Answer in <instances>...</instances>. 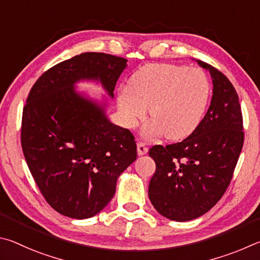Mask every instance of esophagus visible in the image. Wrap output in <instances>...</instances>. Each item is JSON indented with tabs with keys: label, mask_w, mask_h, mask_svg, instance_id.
<instances>
[{
	"label": "esophagus",
	"mask_w": 260,
	"mask_h": 260,
	"mask_svg": "<svg viewBox=\"0 0 260 260\" xmlns=\"http://www.w3.org/2000/svg\"><path fill=\"white\" fill-rule=\"evenodd\" d=\"M137 151L139 155H145L148 152V147L146 146V144L143 143V142H139L137 144Z\"/></svg>",
	"instance_id": "1"
}]
</instances>
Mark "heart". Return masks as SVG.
Instances as JSON below:
<instances>
[{
  "mask_svg": "<svg viewBox=\"0 0 260 260\" xmlns=\"http://www.w3.org/2000/svg\"><path fill=\"white\" fill-rule=\"evenodd\" d=\"M210 98V82L200 68L175 63H148L117 91V107L123 123L133 127L145 116L153 118L149 135L169 139L186 137L197 129Z\"/></svg>",
  "mask_w": 260,
  "mask_h": 260,
  "instance_id": "1",
  "label": "heart"
}]
</instances>
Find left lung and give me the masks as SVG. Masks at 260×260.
<instances>
[{
	"mask_svg": "<svg viewBox=\"0 0 260 260\" xmlns=\"http://www.w3.org/2000/svg\"><path fill=\"white\" fill-rule=\"evenodd\" d=\"M213 94L210 107L197 129L183 142L155 145L149 156L156 170L148 197L158 213L176 221L204 215L230 186L244 142L239 95L231 81L209 63Z\"/></svg>",
	"mask_w": 260,
	"mask_h": 260,
	"instance_id": "8db88e82",
	"label": "left lung"
}]
</instances>
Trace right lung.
<instances>
[{
	"instance_id": "add662e5",
	"label": "right lung",
	"mask_w": 260,
	"mask_h": 260,
	"mask_svg": "<svg viewBox=\"0 0 260 260\" xmlns=\"http://www.w3.org/2000/svg\"><path fill=\"white\" fill-rule=\"evenodd\" d=\"M126 59L84 52L44 72L22 109L21 147L36 185L51 208L85 219L114 197L116 180L137 158L135 136L107 120L104 108L75 92L92 79L114 97Z\"/></svg>"
}]
</instances>
